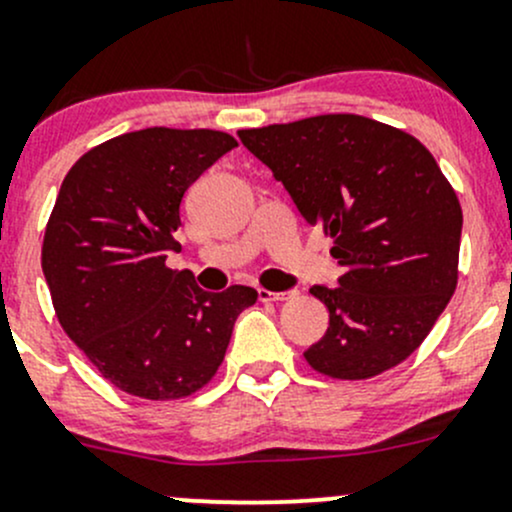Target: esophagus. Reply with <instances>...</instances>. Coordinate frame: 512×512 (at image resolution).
I'll return each mask as SVG.
<instances>
[{
	"instance_id": "1",
	"label": "esophagus",
	"mask_w": 512,
	"mask_h": 512,
	"mask_svg": "<svg viewBox=\"0 0 512 512\" xmlns=\"http://www.w3.org/2000/svg\"><path fill=\"white\" fill-rule=\"evenodd\" d=\"M257 297L262 302H282V299L292 297V292H270V289H257Z\"/></svg>"
}]
</instances>
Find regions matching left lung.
<instances>
[{
  "mask_svg": "<svg viewBox=\"0 0 512 512\" xmlns=\"http://www.w3.org/2000/svg\"><path fill=\"white\" fill-rule=\"evenodd\" d=\"M282 180L304 223L332 237L339 287L314 285L329 329L304 359L334 379H369L414 354L458 280L463 213L414 136L354 113L237 131Z\"/></svg>",
  "mask_w": 512,
  "mask_h": 512,
  "instance_id": "8db88e82",
  "label": "left lung"
}]
</instances>
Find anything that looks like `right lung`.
Instances as JSON below:
<instances>
[{
  "instance_id": "right-lung-1",
  "label": "right lung",
  "mask_w": 512,
  "mask_h": 512,
  "mask_svg": "<svg viewBox=\"0 0 512 512\" xmlns=\"http://www.w3.org/2000/svg\"><path fill=\"white\" fill-rule=\"evenodd\" d=\"M235 138L208 128H143L91 148L61 183L41 270L71 342L121 391L180 399L223 364L252 287L205 292L165 267L180 250V200Z\"/></svg>"
}]
</instances>
